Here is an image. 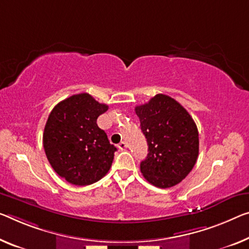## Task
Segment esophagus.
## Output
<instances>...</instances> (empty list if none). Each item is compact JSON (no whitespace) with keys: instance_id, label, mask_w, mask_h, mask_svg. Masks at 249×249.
<instances>
[{"instance_id":"obj_1","label":"esophagus","mask_w":249,"mask_h":249,"mask_svg":"<svg viewBox=\"0 0 249 249\" xmlns=\"http://www.w3.org/2000/svg\"><path fill=\"white\" fill-rule=\"evenodd\" d=\"M118 148H119L120 150H124V149L127 148V143H125L124 141H121V142L118 144Z\"/></svg>"}]
</instances>
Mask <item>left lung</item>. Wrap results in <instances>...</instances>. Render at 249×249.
<instances>
[{"label":"left lung","instance_id":"1","mask_svg":"<svg viewBox=\"0 0 249 249\" xmlns=\"http://www.w3.org/2000/svg\"><path fill=\"white\" fill-rule=\"evenodd\" d=\"M148 156L140 163L146 180L158 188H169L185 179L199 152L198 129L188 111L169 95L157 94L137 106Z\"/></svg>","mask_w":249,"mask_h":249}]
</instances>
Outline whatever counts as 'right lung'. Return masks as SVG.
Wrapping results in <instances>:
<instances>
[{
  "mask_svg": "<svg viewBox=\"0 0 249 249\" xmlns=\"http://www.w3.org/2000/svg\"><path fill=\"white\" fill-rule=\"evenodd\" d=\"M109 107L89 93L71 95L49 114L43 132L45 155L60 177L75 186H87L105 177L117 148L97 119Z\"/></svg>",
  "mask_w": 249,
  "mask_h": 249,
  "instance_id": "add662e5",
  "label": "right lung"
}]
</instances>
